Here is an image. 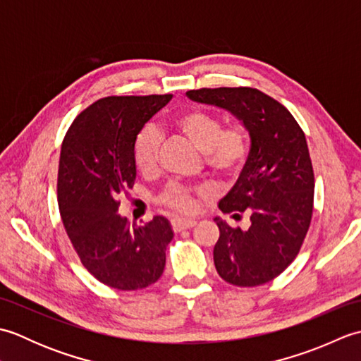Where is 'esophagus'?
Returning <instances> with one entry per match:
<instances>
[{
    "label": "esophagus",
    "mask_w": 361,
    "mask_h": 361,
    "mask_svg": "<svg viewBox=\"0 0 361 361\" xmlns=\"http://www.w3.org/2000/svg\"><path fill=\"white\" fill-rule=\"evenodd\" d=\"M171 224H172L173 231L180 233V231H183V229H189V228L195 226L197 221L192 219H172Z\"/></svg>",
    "instance_id": "1"
}]
</instances>
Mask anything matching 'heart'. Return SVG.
<instances>
[{
	"mask_svg": "<svg viewBox=\"0 0 361 361\" xmlns=\"http://www.w3.org/2000/svg\"><path fill=\"white\" fill-rule=\"evenodd\" d=\"M173 127L203 153L204 167L217 178L224 180L233 176L247 159L250 150L247 128L237 124L224 128V122L211 111L202 109L181 111L175 116ZM158 147L159 135L155 130L145 128L136 137L135 164L142 175L149 176L157 172ZM202 194V188L172 183L161 195V203L180 214H189L195 211V197Z\"/></svg>",
	"mask_w": 361,
	"mask_h": 361,
	"instance_id": "b5f03b06",
	"label": "heart"
}]
</instances>
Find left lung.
Segmentation results:
<instances>
[{
	"label": "left lung",
	"mask_w": 361,
	"mask_h": 361,
	"mask_svg": "<svg viewBox=\"0 0 361 361\" xmlns=\"http://www.w3.org/2000/svg\"><path fill=\"white\" fill-rule=\"evenodd\" d=\"M186 94L233 113L250 133L247 163L219 208L234 219L247 212L251 224L240 229L214 219L220 229L214 264L228 283L262 286L293 262L310 226L315 178L305 135L286 106L256 88H200Z\"/></svg>",
	"instance_id": "left-lung-1"
}]
</instances>
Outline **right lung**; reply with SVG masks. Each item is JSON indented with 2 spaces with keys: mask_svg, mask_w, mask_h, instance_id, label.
Here are the masks:
<instances>
[{
  "mask_svg": "<svg viewBox=\"0 0 361 361\" xmlns=\"http://www.w3.org/2000/svg\"><path fill=\"white\" fill-rule=\"evenodd\" d=\"M172 94L99 99L73 121L62 142L57 200L65 231L82 265L118 290H141L164 271L173 231L157 216L136 226L118 214V197L136 178L135 142Z\"/></svg>",
  "mask_w": 361,
  "mask_h": 361,
  "instance_id": "obj_1",
  "label": "right lung"
}]
</instances>
